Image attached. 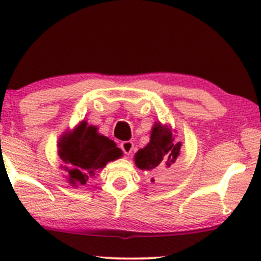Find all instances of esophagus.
Masks as SVG:
<instances>
[{"label": "esophagus", "mask_w": 261, "mask_h": 261, "mask_svg": "<svg viewBox=\"0 0 261 261\" xmlns=\"http://www.w3.org/2000/svg\"><path fill=\"white\" fill-rule=\"evenodd\" d=\"M121 149L123 150V152L125 155H130L132 151L134 150V144H133V142H129V140H127V142H122Z\"/></svg>", "instance_id": "esophagus-1"}]
</instances>
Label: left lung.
Instances as JSON below:
<instances>
[{"mask_svg": "<svg viewBox=\"0 0 261 261\" xmlns=\"http://www.w3.org/2000/svg\"><path fill=\"white\" fill-rule=\"evenodd\" d=\"M180 142L174 143L172 130L168 125L155 123L150 134V142L145 148L136 154L137 167L146 171L151 176V182L165 168H170L176 162L180 151Z\"/></svg>", "mask_w": 261, "mask_h": 261, "instance_id": "8db88e82", "label": "left lung"}]
</instances>
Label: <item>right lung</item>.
<instances>
[{"label": "right lung", "instance_id": "add662e5", "mask_svg": "<svg viewBox=\"0 0 261 261\" xmlns=\"http://www.w3.org/2000/svg\"><path fill=\"white\" fill-rule=\"evenodd\" d=\"M58 155L67 166L73 187L87 185L109 161L117 160L122 150L113 140L97 133V127L83 121L75 129L64 133L58 142Z\"/></svg>", "mask_w": 261, "mask_h": 261}]
</instances>
